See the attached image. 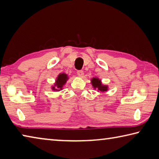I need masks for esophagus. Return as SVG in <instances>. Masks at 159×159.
<instances>
[{"instance_id":"34e87169","label":"esophagus","mask_w":159,"mask_h":159,"mask_svg":"<svg viewBox=\"0 0 159 159\" xmlns=\"http://www.w3.org/2000/svg\"><path fill=\"white\" fill-rule=\"evenodd\" d=\"M77 74H78V76H79L80 78L83 77V75H84V74H83V71H82V70H79V71H78Z\"/></svg>"}]
</instances>
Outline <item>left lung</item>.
Instances as JSON below:
<instances>
[{
    "label": "left lung",
    "mask_w": 159,
    "mask_h": 159,
    "mask_svg": "<svg viewBox=\"0 0 159 159\" xmlns=\"http://www.w3.org/2000/svg\"><path fill=\"white\" fill-rule=\"evenodd\" d=\"M91 84L94 89L98 90V92H107L109 89L108 85L102 84L101 80L97 77H94L91 79Z\"/></svg>",
    "instance_id": "left-lung-1"
}]
</instances>
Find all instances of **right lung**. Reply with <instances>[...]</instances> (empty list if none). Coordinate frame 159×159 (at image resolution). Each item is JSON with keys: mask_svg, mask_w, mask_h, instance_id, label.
I'll use <instances>...</instances> for the list:
<instances>
[{"mask_svg": "<svg viewBox=\"0 0 159 159\" xmlns=\"http://www.w3.org/2000/svg\"><path fill=\"white\" fill-rule=\"evenodd\" d=\"M69 79V76L66 74L61 73L58 75L57 79L55 80V83L51 87L54 91H60L63 89V86L66 84L67 80Z\"/></svg>", "mask_w": 159, "mask_h": 159, "instance_id": "1", "label": "right lung"}]
</instances>
